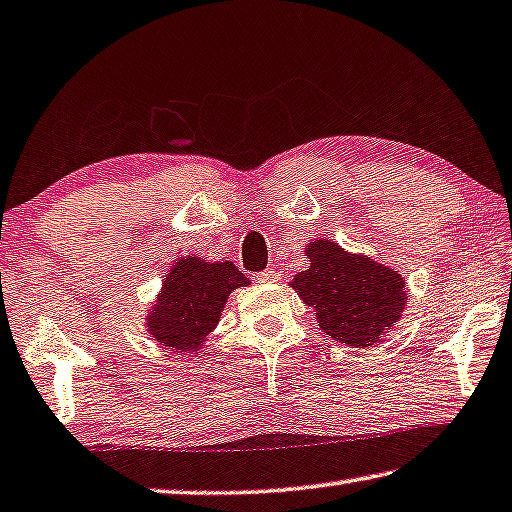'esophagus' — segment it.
Here are the masks:
<instances>
[{"label":"esophagus","mask_w":512,"mask_h":512,"mask_svg":"<svg viewBox=\"0 0 512 512\" xmlns=\"http://www.w3.org/2000/svg\"><path fill=\"white\" fill-rule=\"evenodd\" d=\"M277 279H279V274L277 272H270V270H265V272L258 274V281H261V283H274Z\"/></svg>","instance_id":"obj_1"}]
</instances>
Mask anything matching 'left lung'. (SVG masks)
Wrapping results in <instances>:
<instances>
[{
	"instance_id": "8db88e82",
	"label": "left lung",
	"mask_w": 512,
	"mask_h": 512,
	"mask_svg": "<svg viewBox=\"0 0 512 512\" xmlns=\"http://www.w3.org/2000/svg\"><path fill=\"white\" fill-rule=\"evenodd\" d=\"M306 258L309 270L297 272L290 288L316 309L322 332L355 348L380 343L407 306L405 279L327 238L309 242Z\"/></svg>"
}]
</instances>
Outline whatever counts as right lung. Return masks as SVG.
Listing matches in <instances>:
<instances>
[{
    "label": "right lung",
    "mask_w": 512,
    "mask_h": 512,
    "mask_svg": "<svg viewBox=\"0 0 512 512\" xmlns=\"http://www.w3.org/2000/svg\"><path fill=\"white\" fill-rule=\"evenodd\" d=\"M240 286H249V279L231 261L178 258L146 313V332L164 348L194 355L217 327L229 295Z\"/></svg>",
    "instance_id": "obj_1"
}]
</instances>
